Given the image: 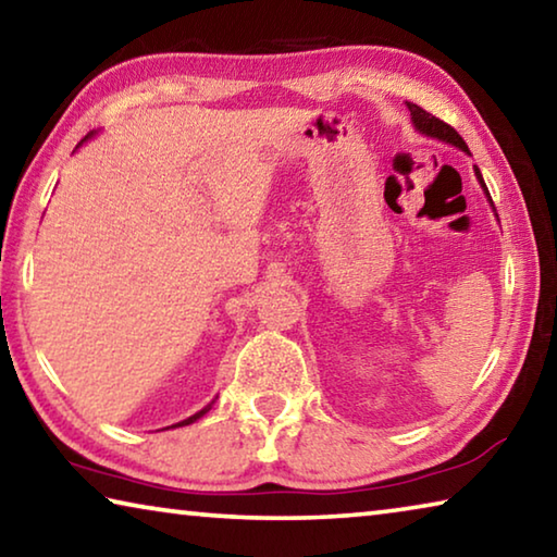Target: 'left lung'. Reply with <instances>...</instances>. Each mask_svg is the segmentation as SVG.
<instances>
[{"mask_svg":"<svg viewBox=\"0 0 557 557\" xmlns=\"http://www.w3.org/2000/svg\"><path fill=\"white\" fill-rule=\"evenodd\" d=\"M408 110H410V117H412V125H414V129L422 132V135L435 137V139H442V143L459 147L461 152H469L465 139H461V137H459V132H457L455 127H451V125H447V122H442L440 117L430 115L428 110H422L420 106H412V102H408ZM474 174H476V178H479V184H482L484 194L488 196V188H486V184H484L482 172H479L476 166H474ZM488 201H492V196H488ZM492 206H494V201H492ZM494 211H496V209H494Z\"/></svg>","mask_w":557,"mask_h":557,"instance_id":"1","label":"left lung"}]
</instances>
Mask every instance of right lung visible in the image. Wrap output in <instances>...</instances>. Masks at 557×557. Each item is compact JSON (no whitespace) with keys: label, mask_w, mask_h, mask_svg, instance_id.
Returning <instances> with one entry per match:
<instances>
[{"label":"right lung","mask_w":557,"mask_h":557,"mask_svg":"<svg viewBox=\"0 0 557 557\" xmlns=\"http://www.w3.org/2000/svg\"><path fill=\"white\" fill-rule=\"evenodd\" d=\"M90 137H92V132H88V135H86V137H83V143H86V139H90ZM83 143H81V145H83ZM211 405H213V403H211ZM211 405H206V408H203V410H199V412H196V414H191V418H186V420H182V422H176V425H172V428L191 425V422H196V420H199V418H203V414L211 410Z\"/></svg>","instance_id":"right-lung-1"}]
</instances>
